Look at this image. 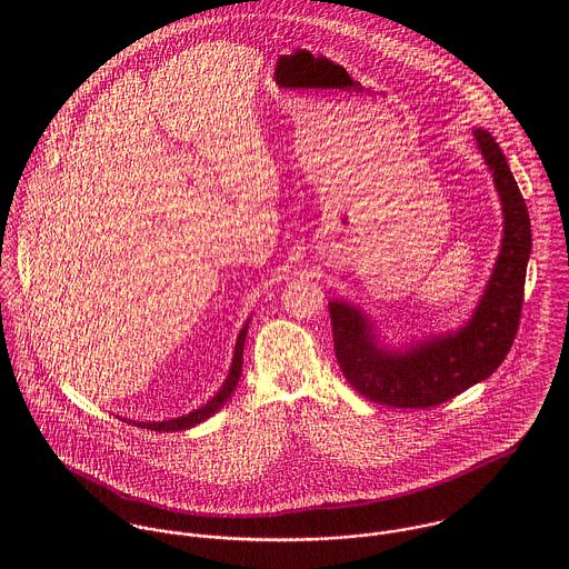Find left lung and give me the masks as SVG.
<instances>
[{
    "label": "left lung",
    "mask_w": 569,
    "mask_h": 569,
    "mask_svg": "<svg viewBox=\"0 0 569 569\" xmlns=\"http://www.w3.org/2000/svg\"><path fill=\"white\" fill-rule=\"evenodd\" d=\"M503 212L501 247L471 318L456 330L390 346L372 318L346 300H330L335 357L346 381L388 407H433L488 379L506 359L521 318L530 217L508 162L487 129H473Z\"/></svg>",
    "instance_id": "1"
}]
</instances>
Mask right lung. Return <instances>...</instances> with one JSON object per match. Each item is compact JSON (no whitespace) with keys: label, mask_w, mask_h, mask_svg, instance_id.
<instances>
[{"label":"right lung","mask_w":569,"mask_h":569,"mask_svg":"<svg viewBox=\"0 0 569 569\" xmlns=\"http://www.w3.org/2000/svg\"><path fill=\"white\" fill-rule=\"evenodd\" d=\"M247 328H249V320L244 322L241 332H239V337H237V346H234V355H232V366H230V372H228L223 386L219 388V392H217L206 406H201L199 409H192V411H188L186 416L170 418V420H149V422H144V420H131V418H129V420L124 418V420H127V422H133V425H138V427L151 429V431H183V429H190V427L203 422V420L210 418L212 413H217L221 407L228 403V399L232 397V392H234V388H237V383H239V379H241Z\"/></svg>","instance_id":"add662e5"}]
</instances>
